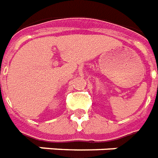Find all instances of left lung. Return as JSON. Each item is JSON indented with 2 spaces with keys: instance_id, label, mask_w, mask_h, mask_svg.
<instances>
[{
  "instance_id": "left-lung-1",
  "label": "left lung",
  "mask_w": 158,
  "mask_h": 158,
  "mask_svg": "<svg viewBox=\"0 0 158 158\" xmlns=\"http://www.w3.org/2000/svg\"><path fill=\"white\" fill-rule=\"evenodd\" d=\"M157 73H158V71H157Z\"/></svg>"
}]
</instances>
